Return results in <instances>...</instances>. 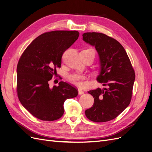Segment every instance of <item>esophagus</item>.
<instances>
[{
  "mask_svg": "<svg viewBox=\"0 0 152 152\" xmlns=\"http://www.w3.org/2000/svg\"><path fill=\"white\" fill-rule=\"evenodd\" d=\"M78 91H79V94L81 95V94H83L84 93V92L82 91L81 89H78Z\"/></svg>",
  "mask_w": 152,
  "mask_h": 152,
  "instance_id": "34e87169",
  "label": "esophagus"
}]
</instances>
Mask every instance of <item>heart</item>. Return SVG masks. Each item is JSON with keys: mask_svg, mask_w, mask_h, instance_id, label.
<instances>
[{"mask_svg": "<svg viewBox=\"0 0 152 152\" xmlns=\"http://www.w3.org/2000/svg\"><path fill=\"white\" fill-rule=\"evenodd\" d=\"M86 78V75L80 73H71V74H69L67 77L68 81L72 84H74L76 86H80L81 81L85 80Z\"/></svg>", "mask_w": 152, "mask_h": 152, "instance_id": "1", "label": "heart"}]
</instances>
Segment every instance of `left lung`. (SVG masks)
<instances>
[{
  "mask_svg": "<svg viewBox=\"0 0 152 152\" xmlns=\"http://www.w3.org/2000/svg\"><path fill=\"white\" fill-rule=\"evenodd\" d=\"M83 40L95 47L99 54L100 73L97 80L107 88L88 91L94 98V104L86 110L87 118L104 122L119 115L129 104L135 73L122 45L113 38L98 32H87Z\"/></svg>",
  "mask_w": 152,
  "mask_h": 152,
  "instance_id": "1",
  "label": "left lung"
}]
</instances>
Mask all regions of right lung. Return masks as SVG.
Wrapping results in <instances>:
<instances>
[{
    "label": "right lung",
    "mask_w": 152,
    "mask_h": 152,
    "mask_svg": "<svg viewBox=\"0 0 152 152\" xmlns=\"http://www.w3.org/2000/svg\"><path fill=\"white\" fill-rule=\"evenodd\" d=\"M79 31L56 30L37 37L25 50L17 66V93L24 108L42 121H53L64 113L65 100L78 91L65 82L49 87L48 82L60 68L63 53L77 40Z\"/></svg>",
    "instance_id": "1"
}]
</instances>
